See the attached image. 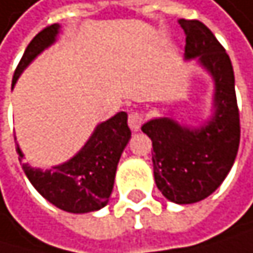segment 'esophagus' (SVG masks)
<instances>
[{
    "instance_id": "esophagus-1",
    "label": "esophagus",
    "mask_w": 253,
    "mask_h": 253,
    "mask_svg": "<svg viewBox=\"0 0 253 253\" xmlns=\"http://www.w3.org/2000/svg\"><path fill=\"white\" fill-rule=\"evenodd\" d=\"M145 121V116H143V113L142 111H131L129 113V116H128V125L132 131H138V128L142 126Z\"/></svg>"
}]
</instances>
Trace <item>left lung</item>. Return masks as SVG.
I'll use <instances>...</instances> for the list:
<instances>
[{
  "label": "left lung",
  "instance_id": "1",
  "mask_svg": "<svg viewBox=\"0 0 253 253\" xmlns=\"http://www.w3.org/2000/svg\"><path fill=\"white\" fill-rule=\"evenodd\" d=\"M185 58L198 57L216 83L212 119L201 128L181 126L169 118L152 119L142 131L152 142L154 178L172 202L208 198L231 170L240 145V113L231 58L211 30L196 19H179Z\"/></svg>",
  "mask_w": 253,
  "mask_h": 253
}]
</instances>
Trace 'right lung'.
<instances>
[{"instance_id": "obj_1", "label": "right lung", "mask_w": 253, "mask_h": 253, "mask_svg": "<svg viewBox=\"0 0 253 253\" xmlns=\"http://www.w3.org/2000/svg\"><path fill=\"white\" fill-rule=\"evenodd\" d=\"M57 33L58 25L54 24L34 36L16 66L11 87L33 58L55 41ZM129 137L128 115L119 111L98 125L89 142L68 163L51 170L33 169L28 164H22V169L36 190L57 208L68 212L96 211L108 202L118 163ZM16 151L22 160L21 149L16 148Z\"/></svg>"}]
</instances>
